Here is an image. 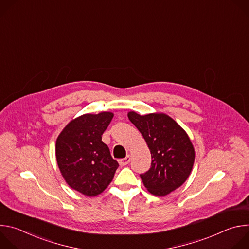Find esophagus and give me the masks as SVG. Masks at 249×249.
I'll list each match as a JSON object with an SVG mask.
<instances>
[{"instance_id": "obj_1", "label": "esophagus", "mask_w": 249, "mask_h": 249, "mask_svg": "<svg viewBox=\"0 0 249 249\" xmlns=\"http://www.w3.org/2000/svg\"><path fill=\"white\" fill-rule=\"evenodd\" d=\"M130 160H131V158H130L129 156H127L126 158L119 160L118 162H119V164H120L121 166H125V165H127V164L130 162Z\"/></svg>"}]
</instances>
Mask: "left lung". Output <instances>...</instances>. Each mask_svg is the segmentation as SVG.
<instances>
[{
    "label": "left lung",
    "instance_id": "left-lung-1",
    "mask_svg": "<svg viewBox=\"0 0 249 249\" xmlns=\"http://www.w3.org/2000/svg\"><path fill=\"white\" fill-rule=\"evenodd\" d=\"M128 118L143 135L152 155L151 168L140 175L148 191L162 197L180 187L195 160V150L185 130L164 113L140 115L130 111Z\"/></svg>",
    "mask_w": 249,
    "mask_h": 249
}]
</instances>
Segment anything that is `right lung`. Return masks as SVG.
<instances>
[{
    "label": "right lung",
    "mask_w": 249,
    "mask_h": 249,
    "mask_svg": "<svg viewBox=\"0 0 249 249\" xmlns=\"http://www.w3.org/2000/svg\"><path fill=\"white\" fill-rule=\"evenodd\" d=\"M113 116L108 111L81 115L71 120L56 140V160L63 178L71 188L89 197L107 188L119 166L101 141Z\"/></svg>",
    "instance_id": "add662e5"
}]
</instances>
